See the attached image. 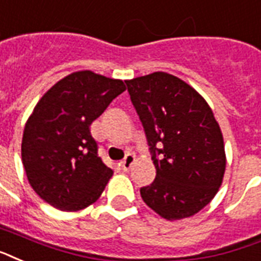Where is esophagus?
<instances>
[{
    "instance_id": "34e87169",
    "label": "esophagus",
    "mask_w": 261,
    "mask_h": 261,
    "mask_svg": "<svg viewBox=\"0 0 261 261\" xmlns=\"http://www.w3.org/2000/svg\"><path fill=\"white\" fill-rule=\"evenodd\" d=\"M135 162V156L133 154V153H128V154H126V157L123 159L122 163H120V166H122L123 171H128L131 168V166L134 164Z\"/></svg>"
}]
</instances>
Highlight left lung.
I'll return each mask as SVG.
<instances>
[{
	"label": "left lung",
	"mask_w": 261,
	"mask_h": 261,
	"mask_svg": "<svg viewBox=\"0 0 261 261\" xmlns=\"http://www.w3.org/2000/svg\"><path fill=\"white\" fill-rule=\"evenodd\" d=\"M156 178L141 197L167 220L189 218L218 193L226 168L223 135L205 99L166 72L126 81Z\"/></svg>",
	"instance_id": "8db88e82"
}]
</instances>
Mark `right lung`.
<instances>
[{"mask_svg":"<svg viewBox=\"0 0 261 261\" xmlns=\"http://www.w3.org/2000/svg\"><path fill=\"white\" fill-rule=\"evenodd\" d=\"M126 90L122 81L73 72L45 93L25 123L21 160L34 192L61 211L86 208L112 170L98 156L90 124Z\"/></svg>","mask_w":261,"mask_h":261,"instance_id":"right-lung-1","label":"right lung"}]
</instances>
